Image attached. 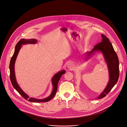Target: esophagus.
Wrapping results in <instances>:
<instances>
[{"mask_svg": "<svg viewBox=\"0 0 127 127\" xmlns=\"http://www.w3.org/2000/svg\"><path fill=\"white\" fill-rule=\"evenodd\" d=\"M67 67L69 69H72L74 68V64L72 63H69L67 65Z\"/></svg>", "mask_w": 127, "mask_h": 127, "instance_id": "34e87169", "label": "esophagus"}]
</instances>
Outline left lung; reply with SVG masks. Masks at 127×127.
<instances>
[{
	"instance_id": "1",
	"label": "left lung",
	"mask_w": 127,
	"mask_h": 127,
	"mask_svg": "<svg viewBox=\"0 0 127 127\" xmlns=\"http://www.w3.org/2000/svg\"><path fill=\"white\" fill-rule=\"evenodd\" d=\"M101 42L95 46L91 51L85 54L86 60L92 57L95 53L100 52L102 54L107 64L109 81L105 89L97 98H102L109 93L117 83L119 77V61L118 56L109 39L103 34H101Z\"/></svg>"
}]
</instances>
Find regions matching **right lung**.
Listing matches in <instances>:
<instances>
[{
  "instance_id": "1",
  "label": "right lung",
  "mask_w": 127,
  "mask_h": 127,
  "mask_svg": "<svg viewBox=\"0 0 127 127\" xmlns=\"http://www.w3.org/2000/svg\"><path fill=\"white\" fill-rule=\"evenodd\" d=\"M38 42L37 40L35 39H22L21 40L18 42L15 46V50L13 55L12 57L11 58L10 61V64H9V70H10V79L11 82L12 83V86L15 88V89L16 91L19 93L26 100H28V101L30 102H47L52 99L54 96H55L57 90V86L58 82L61 77L62 75L65 73V70H62L57 73H56L55 75L53 76V77L52 78V84L53 85V89L52 92L51 94V95L43 99H37L33 97H30L29 96L27 95L23 90L22 89V88L20 87L19 85L18 84L15 76V72H14V64L15 62L17 56L18 54L21 49L22 45H25V44H36Z\"/></svg>"
}]
</instances>
